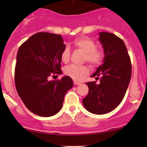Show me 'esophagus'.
I'll return each mask as SVG.
<instances>
[{
	"label": "esophagus",
	"mask_w": 147,
	"mask_h": 147,
	"mask_svg": "<svg viewBox=\"0 0 147 147\" xmlns=\"http://www.w3.org/2000/svg\"><path fill=\"white\" fill-rule=\"evenodd\" d=\"M81 82H77V81H74V84H75V85H78V84H80Z\"/></svg>",
	"instance_id": "1"
}]
</instances>
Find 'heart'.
<instances>
[{
	"instance_id": "b5f03b06",
	"label": "heart",
	"mask_w": 147,
	"mask_h": 147,
	"mask_svg": "<svg viewBox=\"0 0 147 147\" xmlns=\"http://www.w3.org/2000/svg\"><path fill=\"white\" fill-rule=\"evenodd\" d=\"M72 45L75 48L84 53L83 60L87 61L92 67H97L102 63L104 58L103 51L96 48V44L94 40L87 37H80L74 40ZM70 51L68 47H65L61 53V60L63 63H67L69 60ZM64 72L67 76L74 80L80 81L84 79L89 73V69L86 65L78 66L70 65L66 67Z\"/></svg>"
}]
</instances>
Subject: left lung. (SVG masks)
<instances>
[{"label": "left lung", "instance_id": "left-lung-1", "mask_svg": "<svg viewBox=\"0 0 147 147\" xmlns=\"http://www.w3.org/2000/svg\"><path fill=\"white\" fill-rule=\"evenodd\" d=\"M105 57L102 64L91 77L96 81L87 82L88 94L82 103L88 112L105 115L121 103L128 88L131 76V60L124 41L110 32L99 33Z\"/></svg>", "mask_w": 147, "mask_h": 147}]
</instances>
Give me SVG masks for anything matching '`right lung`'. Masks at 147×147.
I'll use <instances>...</instances> for the list:
<instances>
[{"instance_id": "right-lung-1", "label": "right lung", "mask_w": 147, "mask_h": 147, "mask_svg": "<svg viewBox=\"0 0 147 147\" xmlns=\"http://www.w3.org/2000/svg\"><path fill=\"white\" fill-rule=\"evenodd\" d=\"M65 47L61 35L49 32H38L19 47L15 84L22 101L35 115H56L63 107L65 94L73 86L68 76L48 80L53 74L62 73L61 53Z\"/></svg>"}]
</instances>
